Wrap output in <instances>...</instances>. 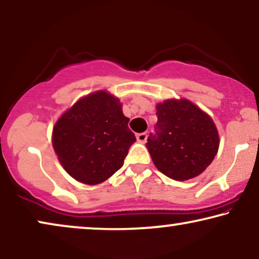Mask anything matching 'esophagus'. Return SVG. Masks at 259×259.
<instances>
[{"label": "esophagus", "instance_id": "esophagus-1", "mask_svg": "<svg viewBox=\"0 0 259 259\" xmlns=\"http://www.w3.org/2000/svg\"><path fill=\"white\" fill-rule=\"evenodd\" d=\"M136 139H137V142H140V143H146V142H147V139H148V134H147V133L137 134Z\"/></svg>", "mask_w": 259, "mask_h": 259}]
</instances>
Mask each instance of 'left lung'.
Segmentation results:
<instances>
[{"mask_svg": "<svg viewBox=\"0 0 259 259\" xmlns=\"http://www.w3.org/2000/svg\"><path fill=\"white\" fill-rule=\"evenodd\" d=\"M156 109L155 133L146 144L154 164L174 180L198 177L211 164L219 148L211 117L187 99L165 101Z\"/></svg>", "mask_w": 259, "mask_h": 259, "instance_id": "8db88e82", "label": "left lung"}]
</instances>
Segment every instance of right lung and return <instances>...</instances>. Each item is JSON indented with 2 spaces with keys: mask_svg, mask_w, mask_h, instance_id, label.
I'll use <instances>...</instances> for the list:
<instances>
[{
  "mask_svg": "<svg viewBox=\"0 0 259 259\" xmlns=\"http://www.w3.org/2000/svg\"><path fill=\"white\" fill-rule=\"evenodd\" d=\"M127 123L118 99L104 91L78 101L53 129V148L65 170L86 185L115 174L136 141Z\"/></svg>",
  "mask_w": 259,
  "mask_h": 259,
  "instance_id": "right-lung-1",
  "label": "right lung"
}]
</instances>
